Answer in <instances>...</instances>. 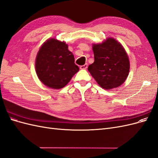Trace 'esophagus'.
Wrapping results in <instances>:
<instances>
[{
    "label": "esophagus",
    "mask_w": 158,
    "mask_h": 158,
    "mask_svg": "<svg viewBox=\"0 0 158 158\" xmlns=\"http://www.w3.org/2000/svg\"><path fill=\"white\" fill-rule=\"evenodd\" d=\"M88 68V64H85L84 65L80 66V69H86Z\"/></svg>",
    "instance_id": "34e87169"
}]
</instances>
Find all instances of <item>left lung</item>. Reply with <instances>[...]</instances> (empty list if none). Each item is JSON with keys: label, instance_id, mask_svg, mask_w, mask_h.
I'll list each match as a JSON object with an SVG mask.
<instances>
[{"label": "left lung", "instance_id": "8db88e82", "mask_svg": "<svg viewBox=\"0 0 158 158\" xmlns=\"http://www.w3.org/2000/svg\"><path fill=\"white\" fill-rule=\"evenodd\" d=\"M94 62L88 71L102 88L118 87L126 80L130 70L127 52L120 43L107 38L102 44H94Z\"/></svg>", "mask_w": 158, "mask_h": 158}]
</instances>
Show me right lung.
I'll return each mask as SVG.
<instances>
[{
    "mask_svg": "<svg viewBox=\"0 0 158 158\" xmlns=\"http://www.w3.org/2000/svg\"><path fill=\"white\" fill-rule=\"evenodd\" d=\"M38 78L47 87L60 89L67 84L79 70L73 54L64 42L47 40L38 51L35 60Z\"/></svg>",
    "mask_w": 158,
    "mask_h": 158,
    "instance_id": "1",
    "label": "right lung"
}]
</instances>
